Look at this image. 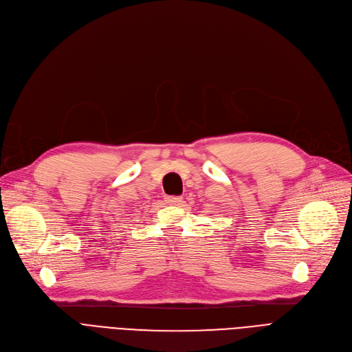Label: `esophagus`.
<instances>
[{"instance_id": "esophagus-1", "label": "esophagus", "mask_w": 352, "mask_h": 352, "mask_svg": "<svg viewBox=\"0 0 352 352\" xmlns=\"http://www.w3.org/2000/svg\"><path fill=\"white\" fill-rule=\"evenodd\" d=\"M164 200L167 205H179L182 202V197L180 196H166Z\"/></svg>"}]
</instances>
